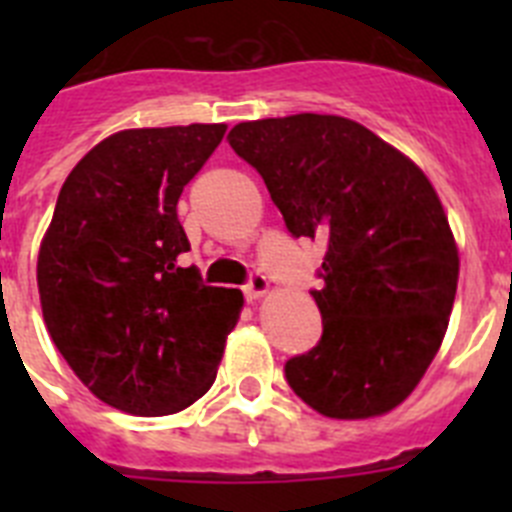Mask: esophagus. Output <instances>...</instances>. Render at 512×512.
Masks as SVG:
<instances>
[{
  "label": "esophagus",
  "instance_id": "obj_1",
  "mask_svg": "<svg viewBox=\"0 0 512 512\" xmlns=\"http://www.w3.org/2000/svg\"><path fill=\"white\" fill-rule=\"evenodd\" d=\"M266 289H269V279H266L264 274H259V271H256V274H251V277H248L243 292H246L248 300H256V297L266 295Z\"/></svg>",
  "mask_w": 512,
  "mask_h": 512
}]
</instances>
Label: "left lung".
<instances>
[{
    "mask_svg": "<svg viewBox=\"0 0 512 512\" xmlns=\"http://www.w3.org/2000/svg\"><path fill=\"white\" fill-rule=\"evenodd\" d=\"M230 148L259 171L292 238L325 243L310 295L323 336L284 364L297 397L328 418L397 408L449 325L459 253L423 171L336 115L241 122Z\"/></svg>",
    "mask_w": 512,
    "mask_h": 512,
    "instance_id": "1",
    "label": "left lung"
}]
</instances>
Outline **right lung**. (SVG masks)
Returning a JSON list of instances; mask_svg holds the SVG:
<instances>
[{"label":"right lung","instance_id":"add662e5","mask_svg":"<svg viewBox=\"0 0 512 512\" xmlns=\"http://www.w3.org/2000/svg\"><path fill=\"white\" fill-rule=\"evenodd\" d=\"M225 125L110 135L63 182L38 256L43 318L89 392L133 415H171L215 382L243 295L207 287L176 205Z\"/></svg>","mask_w":512,"mask_h":512}]
</instances>
